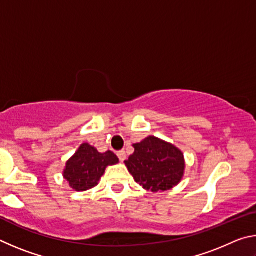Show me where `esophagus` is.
I'll use <instances>...</instances> for the list:
<instances>
[{
    "label": "esophagus",
    "instance_id": "esophagus-1",
    "mask_svg": "<svg viewBox=\"0 0 256 256\" xmlns=\"http://www.w3.org/2000/svg\"><path fill=\"white\" fill-rule=\"evenodd\" d=\"M118 159L120 160V162H124L125 159H126V154H125V151L124 150H120V151H118Z\"/></svg>",
    "mask_w": 256,
    "mask_h": 256
}]
</instances>
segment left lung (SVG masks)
Masks as SVG:
<instances>
[{
    "mask_svg": "<svg viewBox=\"0 0 256 256\" xmlns=\"http://www.w3.org/2000/svg\"><path fill=\"white\" fill-rule=\"evenodd\" d=\"M133 146L134 152L124 162L136 183L152 192L167 190L180 183L185 168L180 150L154 136Z\"/></svg>",
    "mask_w": 256,
    "mask_h": 256,
    "instance_id": "left-lung-1",
    "label": "left lung"
}]
</instances>
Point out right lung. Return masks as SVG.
Wrapping results in <instances>:
<instances>
[{
	"label": "right lung",
	"instance_id": "obj_1",
	"mask_svg": "<svg viewBox=\"0 0 256 256\" xmlns=\"http://www.w3.org/2000/svg\"><path fill=\"white\" fill-rule=\"evenodd\" d=\"M118 162V158L112 151L100 154L94 146L84 144L66 162L64 178L73 190H86L98 184L107 166Z\"/></svg>",
	"mask_w": 256,
	"mask_h": 256
}]
</instances>
